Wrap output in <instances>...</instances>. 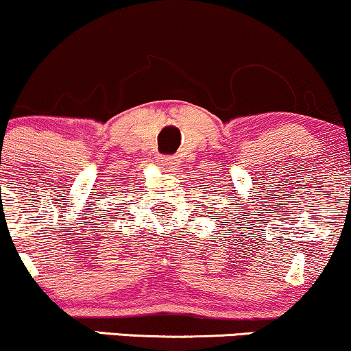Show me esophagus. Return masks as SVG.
I'll return each mask as SVG.
<instances>
[{"label": "esophagus", "mask_w": 351, "mask_h": 351, "mask_svg": "<svg viewBox=\"0 0 351 351\" xmlns=\"http://www.w3.org/2000/svg\"><path fill=\"white\" fill-rule=\"evenodd\" d=\"M175 162H176L175 156H171V155H163L162 156V163L165 165V167H173Z\"/></svg>", "instance_id": "34e87169"}]
</instances>
